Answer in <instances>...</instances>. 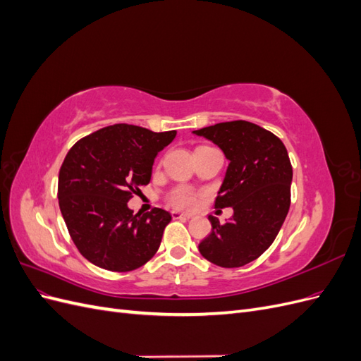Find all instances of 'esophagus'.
<instances>
[{
	"instance_id": "34e87169",
	"label": "esophagus",
	"mask_w": 361,
	"mask_h": 361,
	"mask_svg": "<svg viewBox=\"0 0 361 361\" xmlns=\"http://www.w3.org/2000/svg\"><path fill=\"white\" fill-rule=\"evenodd\" d=\"M171 216L174 218V220H190V218H191L190 214H182L179 211H173Z\"/></svg>"
}]
</instances>
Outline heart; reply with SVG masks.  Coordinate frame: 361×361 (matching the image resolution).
<instances>
[{"label": "heart", "mask_w": 361, "mask_h": 361, "mask_svg": "<svg viewBox=\"0 0 361 361\" xmlns=\"http://www.w3.org/2000/svg\"><path fill=\"white\" fill-rule=\"evenodd\" d=\"M194 202H195L194 194L190 190H185V188H179L170 195V203L176 207H183V209L191 207Z\"/></svg>", "instance_id": "heart-1"}]
</instances>
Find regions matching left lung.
Wrapping results in <instances>:
<instances>
[{"label": "left lung", "instance_id": "left-lung-1", "mask_svg": "<svg viewBox=\"0 0 361 361\" xmlns=\"http://www.w3.org/2000/svg\"><path fill=\"white\" fill-rule=\"evenodd\" d=\"M211 140L228 159L215 207H233L220 224L209 215L212 231L199 244L200 255L223 268L256 260L274 243L290 206L292 166L281 140L245 120L192 130Z\"/></svg>", "mask_w": 361, "mask_h": 361}]
</instances>
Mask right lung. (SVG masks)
<instances>
[{"label":"right lung","mask_w":361,"mask_h":361,"mask_svg":"<svg viewBox=\"0 0 361 361\" xmlns=\"http://www.w3.org/2000/svg\"><path fill=\"white\" fill-rule=\"evenodd\" d=\"M176 130L118 123L72 146L59 173V204L69 235L93 265L116 272L143 267L159 248L171 215L134 214L128 202L147 185L152 166Z\"/></svg>","instance_id":"1"}]
</instances>
